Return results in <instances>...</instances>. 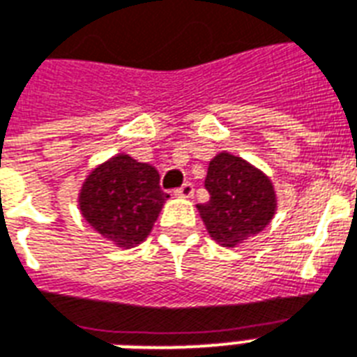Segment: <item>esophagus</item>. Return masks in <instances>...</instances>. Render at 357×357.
Listing matches in <instances>:
<instances>
[{
  "mask_svg": "<svg viewBox=\"0 0 357 357\" xmlns=\"http://www.w3.org/2000/svg\"><path fill=\"white\" fill-rule=\"evenodd\" d=\"M174 195L181 198H190L192 195H195V185L187 181V183H183L181 187H178V189L174 190Z\"/></svg>",
  "mask_w": 357,
  "mask_h": 357,
  "instance_id": "1",
  "label": "esophagus"
}]
</instances>
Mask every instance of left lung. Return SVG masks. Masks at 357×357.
<instances>
[{"instance_id":"1","label":"left lung","mask_w":357,"mask_h":357,"mask_svg":"<svg viewBox=\"0 0 357 357\" xmlns=\"http://www.w3.org/2000/svg\"><path fill=\"white\" fill-rule=\"evenodd\" d=\"M204 187L209 202L198 206V211L209 236L222 247L262 232L275 213L269 179L234 155L221 153L209 162Z\"/></svg>"}]
</instances>
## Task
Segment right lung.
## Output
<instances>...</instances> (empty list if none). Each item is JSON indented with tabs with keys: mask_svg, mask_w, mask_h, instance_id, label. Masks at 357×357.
I'll return each instance as SVG.
<instances>
[{
	"mask_svg": "<svg viewBox=\"0 0 357 357\" xmlns=\"http://www.w3.org/2000/svg\"><path fill=\"white\" fill-rule=\"evenodd\" d=\"M167 198L153 167L118 155L89 174L82 187L80 209L106 239L135 247L148 238Z\"/></svg>",
	"mask_w": 357,
	"mask_h": 357,
	"instance_id": "right-lung-1",
	"label": "right lung"
}]
</instances>
